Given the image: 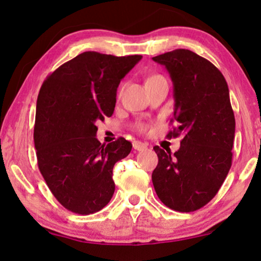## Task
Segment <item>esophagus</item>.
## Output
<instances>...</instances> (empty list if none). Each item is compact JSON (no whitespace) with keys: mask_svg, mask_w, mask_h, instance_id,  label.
Masks as SVG:
<instances>
[{"mask_svg":"<svg viewBox=\"0 0 261 261\" xmlns=\"http://www.w3.org/2000/svg\"><path fill=\"white\" fill-rule=\"evenodd\" d=\"M133 148L137 149V151H145V149H147V145L144 144V142H141V141H134Z\"/></svg>","mask_w":261,"mask_h":261,"instance_id":"34e87169","label":"esophagus"}]
</instances>
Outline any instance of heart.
Instances as JSON below:
<instances>
[{"mask_svg":"<svg viewBox=\"0 0 261 261\" xmlns=\"http://www.w3.org/2000/svg\"><path fill=\"white\" fill-rule=\"evenodd\" d=\"M152 77H154V76H152ZM151 77V78H152ZM137 129L138 130H140V132H146L148 129V126L146 123H142V122H140V123H138L137 124Z\"/></svg>","mask_w":261,"mask_h":261,"instance_id":"heart-1","label":"heart"}]
</instances>
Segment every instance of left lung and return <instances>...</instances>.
Segmentation results:
<instances>
[{"label": "left lung", "instance_id": "1", "mask_svg": "<svg viewBox=\"0 0 261 261\" xmlns=\"http://www.w3.org/2000/svg\"><path fill=\"white\" fill-rule=\"evenodd\" d=\"M169 71L174 87L177 126L166 137L178 138L171 154L154 146L158 165L152 173L154 190L170 209L190 213L215 197L231 166L235 117L223 74L203 57L178 48L153 57Z\"/></svg>", "mask_w": 261, "mask_h": 261}]
</instances>
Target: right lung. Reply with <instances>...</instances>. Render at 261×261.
Here are the masks:
<instances>
[{
	"label": "right lung",
	"mask_w": 261,
	"mask_h": 261,
	"mask_svg": "<svg viewBox=\"0 0 261 261\" xmlns=\"http://www.w3.org/2000/svg\"><path fill=\"white\" fill-rule=\"evenodd\" d=\"M141 56L83 52L49 73L39 91L34 124L38 166L53 196L80 215L108 204L115 191L113 169L132 144L96 139V122L112 116L120 82Z\"/></svg>",
	"instance_id": "1"
}]
</instances>
